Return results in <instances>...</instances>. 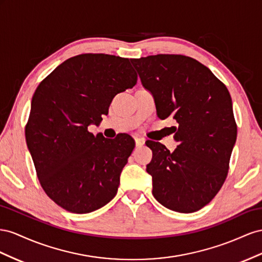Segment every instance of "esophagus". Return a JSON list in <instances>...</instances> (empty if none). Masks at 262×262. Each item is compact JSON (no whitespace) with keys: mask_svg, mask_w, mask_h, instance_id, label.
<instances>
[{"mask_svg":"<svg viewBox=\"0 0 262 262\" xmlns=\"http://www.w3.org/2000/svg\"><path fill=\"white\" fill-rule=\"evenodd\" d=\"M135 143H136V146L139 147V146H143L145 144V138H141V137H135Z\"/></svg>","mask_w":262,"mask_h":262,"instance_id":"1","label":"esophagus"}]
</instances>
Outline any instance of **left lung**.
Segmentation results:
<instances>
[{"mask_svg":"<svg viewBox=\"0 0 262 262\" xmlns=\"http://www.w3.org/2000/svg\"><path fill=\"white\" fill-rule=\"evenodd\" d=\"M144 88L155 99L157 115L171 116L179 145L173 152L147 140L152 159V194L180 213L201 210L219 193L229 169L237 137L233 103L226 85L195 59L155 55L130 59Z\"/></svg>","mask_w":262,"mask_h":262,"instance_id":"8db88e82","label":"left lung"}]
</instances>
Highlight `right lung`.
<instances>
[{
  "label": "right lung",
  "mask_w": 262,
  "mask_h": 262,
  "mask_svg": "<svg viewBox=\"0 0 262 262\" xmlns=\"http://www.w3.org/2000/svg\"><path fill=\"white\" fill-rule=\"evenodd\" d=\"M137 83L128 58L82 54L67 59L33 95L25 127L28 150L45 193L63 210L85 214L113 199L135 141L93 135L114 96Z\"/></svg>",
  "instance_id": "right-lung-1"
}]
</instances>
